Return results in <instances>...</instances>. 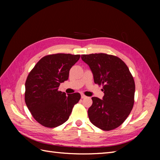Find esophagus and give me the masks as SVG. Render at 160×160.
<instances>
[{
    "instance_id": "1",
    "label": "esophagus",
    "mask_w": 160,
    "mask_h": 160,
    "mask_svg": "<svg viewBox=\"0 0 160 160\" xmlns=\"http://www.w3.org/2000/svg\"><path fill=\"white\" fill-rule=\"evenodd\" d=\"M87 98V96H85V95L81 94V98H82V99H84V98Z\"/></svg>"
}]
</instances>
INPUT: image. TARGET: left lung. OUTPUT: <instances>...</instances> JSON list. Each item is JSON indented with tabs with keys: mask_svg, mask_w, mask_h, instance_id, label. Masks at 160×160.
<instances>
[{
	"mask_svg": "<svg viewBox=\"0 0 160 160\" xmlns=\"http://www.w3.org/2000/svg\"><path fill=\"white\" fill-rule=\"evenodd\" d=\"M93 74L94 82L102 86L103 100L93 97L88 110L91 123L111 131L123 123L133 107L135 81L127 64L120 58L107 53L81 56Z\"/></svg>",
	"mask_w": 160,
	"mask_h": 160,
	"instance_id": "1",
	"label": "left lung"
}]
</instances>
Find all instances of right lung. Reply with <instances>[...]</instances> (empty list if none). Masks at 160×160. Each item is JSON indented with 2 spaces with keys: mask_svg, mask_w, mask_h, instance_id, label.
<instances>
[{
  "mask_svg": "<svg viewBox=\"0 0 160 160\" xmlns=\"http://www.w3.org/2000/svg\"><path fill=\"white\" fill-rule=\"evenodd\" d=\"M80 58L70 53L50 54L42 58L29 72L25 101L33 118L43 127L54 128L64 123L79 102V93L66 96L58 87L68 80L70 69Z\"/></svg>",
  "mask_w": 160,
  "mask_h": 160,
  "instance_id": "right-lung-1",
  "label": "right lung"
}]
</instances>
